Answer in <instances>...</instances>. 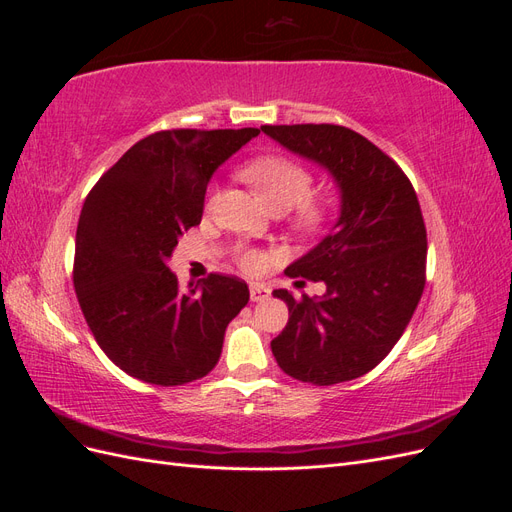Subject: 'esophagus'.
<instances>
[{
	"instance_id": "esophagus-1",
	"label": "esophagus",
	"mask_w": 512,
	"mask_h": 512,
	"mask_svg": "<svg viewBox=\"0 0 512 512\" xmlns=\"http://www.w3.org/2000/svg\"><path fill=\"white\" fill-rule=\"evenodd\" d=\"M269 297H271V290L267 286H262V284H252L250 286V299L254 303H262V301H267Z\"/></svg>"
}]
</instances>
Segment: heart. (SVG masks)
Returning a JSON list of instances; mask_svg holds the SVG:
<instances>
[{
    "label": "heart",
    "mask_w": 512,
    "mask_h": 512,
    "mask_svg": "<svg viewBox=\"0 0 512 512\" xmlns=\"http://www.w3.org/2000/svg\"><path fill=\"white\" fill-rule=\"evenodd\" d=\"M243 177L254 185L273 211L292 209L294 224L299 228L316 230L327 222L331 203L322 196H309L314 175L305 164L280 153H271L247 164ZM237 260L245 271H258L265 265V256L258 250H239Z\"/></svg>",
    "instance_id": "heart-1"
}]
</instances>
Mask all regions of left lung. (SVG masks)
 I'll return each mask as SVG.
<instances>
[{"instance_id": "8db88e82", "label": "left lung", "mask_w": 512, "mask_h": 512, "mask_svg": "<svg viewBox=\"0 0 512 512\" xmlns=\"http://www.w3.org/2000/svg\"><path fill=\"white\" fill-rule=\"evenodd\" d=\"M273 141L327 168L342 209L333 230L286 269L327 284L322 297H273L288 324L271 342L288 376L316 386L374 369L404 335L425 288L427 230L410 179L365 136L333 123L262 126Z\"/></svg>"}]
</instances>
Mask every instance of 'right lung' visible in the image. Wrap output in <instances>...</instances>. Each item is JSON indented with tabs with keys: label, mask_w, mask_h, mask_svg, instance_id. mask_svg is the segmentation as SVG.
Segmentation results:
<instances>
[{
	"label": "right lung",
	"mask_w": 512,
	"mask_h": 512,
	"mask_svg": "<svg viewBox=\"0 0 512 512\" xmlns=\"http://www.w3.org/2000/svg\"><path fill=\"white\" fill-rule=\"evenodd\" d=\"M258 134H149L87 194L76 228L74 290L98 346L132 378L179 386L220 361L228 322L250 301L247 284L209 273L181 290L166 260L183 232L200 224L211 175Z\"/></svg>",
	"instance_id": "1"
}]
</instances>
